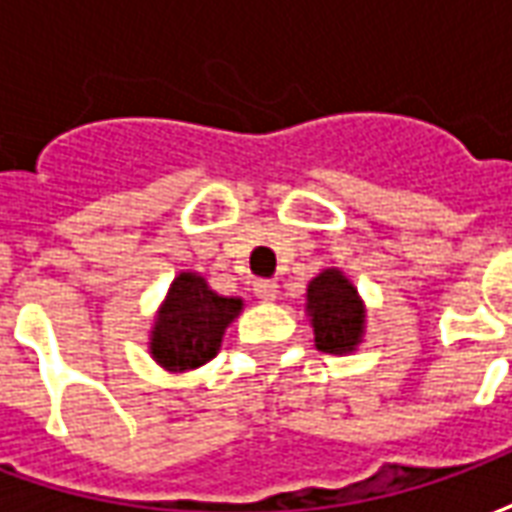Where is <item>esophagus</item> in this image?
I'll use <instances>...</instances> for the list:
<instances>
[{
  "instance_id": "obj_1",
  "label": "esophagus",
  "mask_w": 512,
  "mask_h": 512,
  "mask_svg": "<svg viewBox=\"0 0 512 512\" xmlns=\"http://www.w3.org/2000/svg\"><path fill=\"white\" fill-rule=\"evenodd\" d=\"M255 296L263 301H274L279 296V285L277 282H271V279H257L255 282Z\"/></svg>"
}]
</instances>
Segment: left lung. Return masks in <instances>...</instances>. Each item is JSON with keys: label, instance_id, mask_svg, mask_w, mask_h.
I'll return each instance as SVG.
<instances>
[{"label": "left lung", "instance_id": "obj_1", "mask_svg": "<svg viewBox=\"0 0 512 512\" xmlns=\"http://www.w3.org/2000/svg\"><path fill=\"white\" fill-rule=\"evenodd\" d=\"M307 315L323 354H351L365 337V304L337 268H326L307 285Z\"/></svg>", "mask_w": 512, "mask_h": 512}]
</instances>
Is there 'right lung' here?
<instances>
[{
    "mask_svg": "<svg viewBox=\"0 0 512 512\" xmlns=\"http://www.w3.org/2000/svg\"><path fill=\"white\" fill-rule=\"evenodd\" d=\"M244 310V301L219 296L194 271H180L158 307L150 332V356L169 373H186L211 362L222 348L224 329Z\"/></svg>",
    "mask_w": 512,
    "mask_h": 512,
    "instance_id": "right-lung-1",
    "label": "right lung"
}]
</instances>
